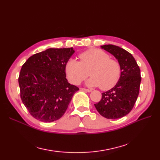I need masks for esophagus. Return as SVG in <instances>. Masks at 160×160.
<instances>
[{"mask_svg": "<svg viewBox=\"0 0 160 160\" xmlns=\"http://www.w3.org/2000/svg\"><path fill=\"white\" fill-rule=\"evenodd\" d=\"M81 90L83 91H85V92H88V93H89V92L91 91V89H85V88H81Z\"/></svg>", "mask_w": 160, "mask_h": 160, "instance_id": "esophagus-1", "label": "esophagus"}]
</instances>
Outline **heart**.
<instances>
[{"mask_svg":"<svg viewBox=\"0 0 160 160\" xmlns=\"http://www.w3.org/2000/svg\"><path fill=\"white\" fill-rule=\"evenodd\" d=\"M79 61L70 59L65 65V72L69 81L72 84H79L88 76L86 82L89 87H100L103 90L112 88L118 83L121 74L119 62L98 49H90L79 55Z\"/></svg>","mask_w":160,"mask_h":160,"instance_id":"1","label":"heart"}]
</instances>
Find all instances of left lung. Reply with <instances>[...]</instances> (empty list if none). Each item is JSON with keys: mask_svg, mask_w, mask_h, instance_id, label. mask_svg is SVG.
Masks as SVG:
<instances>
[{"mask_svg": "<svg viewBox=\"0 0 160 160\" xmlns=\"http://www.w3.org/2000/svg\"><path fill=\"white\" fill-rule=\"evenodd\" d=\"M101 49L113 55L121 67L118 83L112 89L102 93L99 103L94 104L101 115L107 119H119L133 109L139 95L141 74L132 55L118 46L105 45Z\"/></svg>", "mask_w": 160, "mask_h": 160, "instance_id": "1", "label": "left lung"}]
</instances>
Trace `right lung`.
Returning a JSON list of instances; mask_svg holds the SVG:
<instances>
[{"instance_id": "obj_1", "label": "right lung", "mask_w": 160, "mask_h": 160, "mask_svg": "<svg viewBox=\"0 0 160 160\" xmlns=\"http://www.w3.org/2000/svg\"><path fill=\"white\" fill-rule=\"evenodd\" d=\"M73 48H50L28 58L18 77L21 98L34 118L49 123L64 115L77 87L66 79L65 65Z\"/></svg>"}]
</instances>
